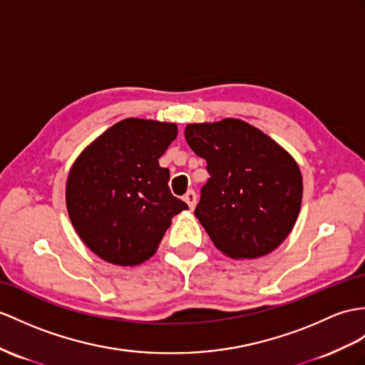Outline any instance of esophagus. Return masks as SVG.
Masks as SVG:
<instances>
[{"instance_id": "34e87169", "label": "esophagus", "mask_w": 365, "mask_h": 365, "mask_svg": "<svg viewBox=\"0 0 365 365\" xmlns=\"http://www.w3.org/2000/svg\"><path fill=\"white\" fill-rule=\"evenodd\" d=\"M184 201L187 202V206H189L190 209H193L195 206H197V193H195L193 190H189L187 193L184 195Z\"/></svg>"}]
</instances>
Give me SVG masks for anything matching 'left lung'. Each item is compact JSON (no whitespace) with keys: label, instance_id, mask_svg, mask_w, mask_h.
<instances>
[{"label":"left lung","instance_id":"1","mask_svg":"<svg viewBox=\"0 0 365 365\" xmlns=\"http://www.w3.org/2000/svg\"><path fill=\"white\" fill-rule=\"evenodd\" d=\"M184 135L207 163L210 178L195 217L217 250L246 260L279 247L300 212L304 181L296 159L240 119L187 123Z\"/></svg>","mask_w":365,"mask_h":365}]
</instances>
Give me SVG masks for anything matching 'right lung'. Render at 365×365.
I'll use <instances>...</instances> for the list:
<instances>
[{
	"label": "right lung",
	"mask_w": 365,
	"mask_h": 365,
	"mask_svg": "<svg viewBox=\"0 0 365 365\" xmlns=\"http://www.w3.org/2000/svg\"><path fill=\"white\" fill-rule=\"evenodd\" d=\"M178 125L123 119L94 139L71 167L66 209L82 242L102 260L136 266L148 260L187 207L168 189L170 172L159 165Z\"/></svg>",
	"instance_id": "right-lung-1"
}]
</instances>
